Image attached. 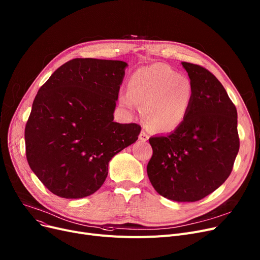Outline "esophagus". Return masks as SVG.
<instances>
[{
	"mask_svg": "<svg viewBox=\"0 0 260 260\" xmlns=\"http://www.w3.org/2000/svg\"><path fill=\"white\" fill-rule=\"evenodd\" d=\"M148 138H149V136H148V134H147L146 132L142 131V132L140 133V135H139V139H140L142 142L147 141V140H148Z\"/></svg>",
	"mask_w": 260,
	"mask_h": 260,
	"instance_id": "obj_1",
	"label": "esophagus"
}]
</instances>
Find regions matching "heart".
Returning a JSON list of instances; mask_svg holds the SVG:
<instances>
[{"label": "heart", "mask_w": 260, "mask_h": 260, "mask_svg": "<svg viewBox=\"0 0 260 260\" xmlns=\"http://www.w3.org/2000/svg\"><path fill=\"white\" fill-rule=\"evenodd\" d=\"M121 105L133 109L140 104L147 125L158 132H172L184 122L193 102L188 78L166 64H154L135 72L128 90L119 95Z\"/></svg>", "instance_id": "obj_1"}]
</instances>
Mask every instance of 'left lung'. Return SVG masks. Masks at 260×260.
<instances>
[{"label": "left lung", "mask_w": 260, "mask_h": 260, "mask_svg": "<svg viewBox=\"0 0 260 260\" xmlns=\"http://www.w3.org/2000/svg\"><path fill=\"white\" fill-rule=\"evenodd\" d=\"M193 85V102L182 124L149 138L153 156L146 171L157 193L194 202L213 193L230 176L239 151L237 111L207 68L181 62Z\"/></svg>", "instance_id": "left-lung-1"}]
</instances>
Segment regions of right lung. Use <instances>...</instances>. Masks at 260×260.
<instances>
[{
  "instance_id": "1",
  "label": "right lung",
  "mask_w": 260,
  "mask_h": 260,
  "mask_svg": "<svg viewBox=\"0 0 260 260\" xmlns=\"http://www.w3.org/2000/svg\"><path fill=\"white\" fill-rule=\"evenodd\" d=\"M127 63L74 59L41 86L25 126L26 158L50 192L77 199L104 183L108 162L137 141L141 126L114 122Z\"/></svg>"
}]
</instances>
